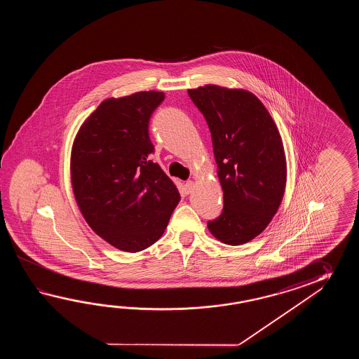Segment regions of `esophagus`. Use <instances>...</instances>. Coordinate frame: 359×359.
Here are the masks:
<instances>
[{
  "instance_id": "esophagus-1",
  "label": "esophagus",
  "mask_w": 359,
  "mask_h": 359,
  "mask_svg": "<svg viewBox=\"0 0 359 359\" xmlns=\"http://www.w3.org/2000/svg\"><path fill=\"white\" fill-rule=\"evenodd\" d=\"M194 186H195V183L192 182V181H187V182L184 183L186 194H191L192 190H194Z\"/></svg>"
}]
</instances>
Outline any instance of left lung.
Masks as SVG:
<instances>
[{"label":"left lung","instance_id":"obj_1","mask_svg":"<svg viewBox=\"0 0 359 359\" xmlns=\"http://www.w3.org/2000/svg\"><path fill=\"white\" fill-rule=\"evenodd\" d=\"M212 133L223 210L208 229L223 244L260 235L283 201L286 158L272 116L254 93L206 84L189 90Z\"/></svg>","mask_w":359,"mask_h":359}]
</instances>
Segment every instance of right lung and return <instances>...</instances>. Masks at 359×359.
<instances>
[{"instance_id":"right-lung-1","label":"right lung","mask_w":359,"mask_h":359,"mask_svg":"<svg viewBox=\"0 0 359 359\" xmlns=\"http://www.w3.org/2000/svg\"><path fill=\"white\" fill-rule=\"evenodd\" d=\"M136 92L100 104L76 133L72 186L88 226L123 252L156 243L181 200L176 184L151 161L149 122L164 100Z\"/></svg>"}]
</instances>
